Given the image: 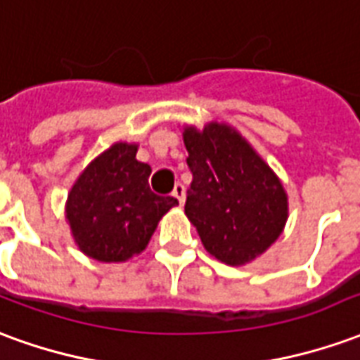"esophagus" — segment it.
<instances>
[{"label": "esophagus", "mask_w": 360, "mask_h": 360, "mask_svg": "<svg viewBox=\"0 0 360 360\" xmlns=\"http://www.w3.org/2000/svg\"><path fill=\"white\" fill-rule=\"evenodd\" d=\"M172 196H173V198H177V202H179V204L185 202V187H183L181 183H177V185L173 187Z\"/></svg>", "instance_id": "esophagus-1"}]
</instances>
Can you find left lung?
I'll return each instance as SVG.
<instances>
[{"label":"left lung","instance_id":"1","mask_svg":"<svg viewBox=\"0 0 360 360\" xmlns=\"http://www.w3.org/2000/svg\"><path fill=\"white\" fill-rule=\"evenodd\" d=\"M193 183L185 214L204 249L219 262L243 266L278 239L287 221V193L257 150L226 123L185 127Z\"/></svg>","mask_w":360,"mask_h":360}]
</instances>
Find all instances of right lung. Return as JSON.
<instances>
[{"label":"right lung","mask_w":360,"mask_h":360,"mask_svg":"<svg viewBox=\"0 0 360 360\" xmlns=\"http://www.w3.org/2000/svg\"><path fill=\"white\" fill-rule=\"evenodd\" d=\"M136 144L115 142L75 181L65 214L77 247L98 262H125L146 249L158 221L177 198L150 191L152 167Z\"/></svg>","instance_id":"add662e5"}]
</instances>
